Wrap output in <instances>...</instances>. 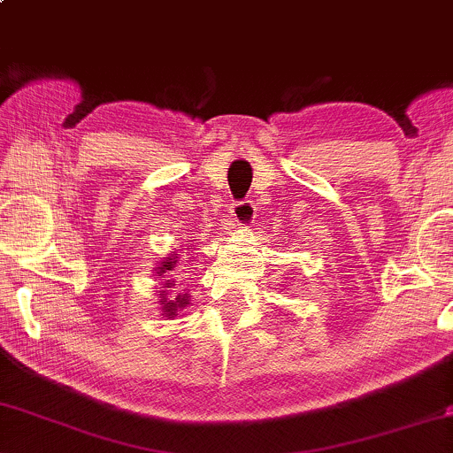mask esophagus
<instances>
[{"mask_svg": "<svg viewBox=\"0 0 453 453\" xmlns=\"http://www.w3.org/2000/svg\"><path fill=\"white\" fill-rule=\"evenodd\" d=\"M231 216L239 226L252 225V220L256 218V205L250 199L233 201V203H231Z\"/></svg>", "mask_w": 453, "mask_h": 453, "instance_id": "1", "label": "esophagus"}]
</instances>
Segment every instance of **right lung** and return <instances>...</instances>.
<instances>
[{"instance_id": "obj_1", "label": "right lung", "mask_w": 453, "mask_h": 453, "mask_svg": "<svg viewBox=\"0 0 453 453\" xmlns=\"http://www.w3.org/2000/svg\"><path fill=\"white\" fill-rule=\"evenodd\" d=\"M176 258L178 256H172V258H165L164 262H161V265L157 266V277H170V279H165L164 281V288H172V286H176V281L172 277H174V266H176ZM159 303H161V315H165L167 319H170V317H176V312L180 311V309H184V306L188 304V294H178L176 298H167L165 296V292H161L159 294Z\"/></svg>"}]
</instances>
